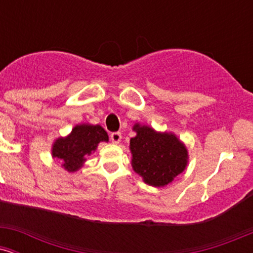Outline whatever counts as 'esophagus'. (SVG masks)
I'll list each match as a JSON object with an SVG mask.
<instances>
[{"mask_svg": "<svg viewBox=\"0 0 253 253\" xmlns=\"http://www.w3.org/2000/svg\"><path fill=\"white\" fill-rule=\"evenodd\" d=\"M121 133L120 132H114L110 134V140H112L113 144H119L121 141Z\"/></svg>", "mask_w": 253, "mask_h": 253, "instance_id": "1", "label": "esophagus"}]
</instances>
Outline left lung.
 <instances>
[{"instance_id": "1", "label": "left lung", "mask_w": 253, "mask_h": 253, "mask_svg": "<svg viewBox=\"0 0 253 253\" xmlns=\"http://www.w3.org/2000/svg\"><path fill=\"white\" fill-rule=\"evenodd\" d=\"M136 135L130 139L132 167L144 182L164 187L183 172L188 164V150L172 133H161L135 124Z\"/></svg>"}]
</instances>
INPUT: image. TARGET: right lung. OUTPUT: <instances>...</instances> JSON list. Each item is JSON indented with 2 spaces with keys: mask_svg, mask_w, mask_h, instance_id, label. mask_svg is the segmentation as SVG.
<instances>
[{
  "mask_svg": "<svg viewBox=\"0 0 253 253\" xmlns=\"http://www.w3.org/2000/svg\"><path fill=\"white\" fill-rule=\"evenodd\" d=\"M101 141H108V134L100 125H77L68 136L54 141L52 157L59 158L69 172H75L83 167L85 156L91 155Z\"/></svg>",
  "mask_w": 253,
  "mask_h": 253,
  "instance_id": "obj_1",
  "label": "right lung"
}]
</instances>
